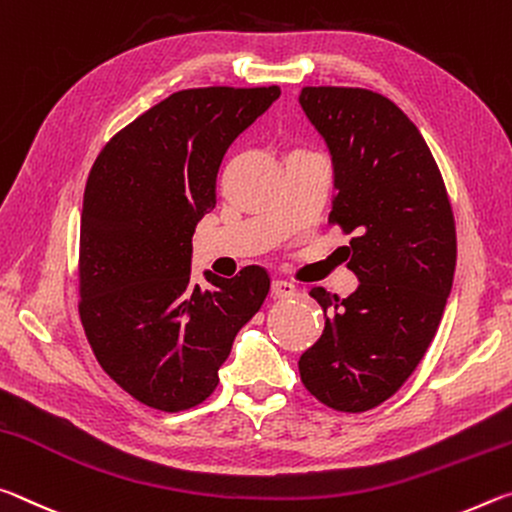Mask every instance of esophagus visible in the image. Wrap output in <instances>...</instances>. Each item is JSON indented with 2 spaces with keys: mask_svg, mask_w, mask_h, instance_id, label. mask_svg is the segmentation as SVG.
<instances>
[{
  "mask_svg": "<svg viewBox=\"0 0 512 512\" xmlns=\"http://www.w3.org/2000/svg\"><path fill=\"white\" fill-rule=\"evenodd\" d=\"M272 295L279 297V299H290V297L297 295V288H295V283H290V281L274 279L272 281Z\"/></svg>",
  "mask_w": 512,
  "mask_h": 512,
  "instance_id": "34e87169",
  "label": "esophagus"
}]
</instances>
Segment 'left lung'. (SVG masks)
Listing matches in <instances>:
<instances>
[{"label": "left lung", "mask_w": 512, "mask_h": 512, "mask_svg": "<svg viewBox=\"0 0 512 512\" xmlns=\"http://www.w3.org/2000/svg\"><path fill=\"white\" fill-rule=\"evenodd\" d=\"M333 161L329 222L351 233L358 288L311 297L324 331L299 358L306 390L324 406L363 413L406 383L445 313L456 270V224L422 133L388 97L365 88L306 86L299 95Z\"/></svg>", "instance_id": "8db88e82"}]
</instances>
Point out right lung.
Instances as JSON below:
<instances>
[{"instance_id": "right-lung-1", "label": "right lung", "mask_w": 512, "mask_h": 512, "mask_svg": "<svg viewBox=\"0 0 512 512\" xmlns=\"http://www.w3.org/2000/svg\"><path fill=\"white\" fill-rule=\"evenodd\" d=\"M279 86L179 90L106 142L88 174L79 233V315L102 370L149 408L213 395L236 333L261 311L270 274L190 281L192 233L215 208L224 152Z\"/></svg>"}]
</instances>
